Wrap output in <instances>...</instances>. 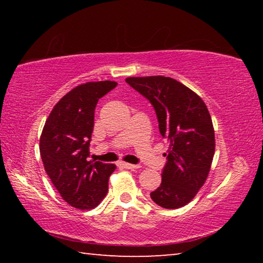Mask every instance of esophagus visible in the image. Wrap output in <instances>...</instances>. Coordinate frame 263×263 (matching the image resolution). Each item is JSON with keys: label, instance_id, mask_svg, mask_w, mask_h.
Returning <instances> with one entry per match:
<instances>
[{"label": "esophagus", "instance_id": "1", "mask_svg": "<svg viewBox=\"0 0 263 263\" xmlns=\"http://www.w3.org/2000/svg\"><path fill=\"white\" fill-rule=\"evenodd\" d=\"M119 166H122L123 168H125V169H137V168H139L138 164H132V163H127V162H119Z\"/></svg>", "mask_w": 263, "mask_h": 263}]
</instances>
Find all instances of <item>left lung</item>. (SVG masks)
Instances as JSON below:
<instances>
[{
	"label": "left lung",
	"mask_w": 263,
	"mask_h": 263,
	"mask_svg": "<svg viewBox=\"0 0 263 263\" xmlns=\"http://www.w3.org/2000/svg\"><path fill=\"white\" fill-rule=\"evenodd\" d=\"M125 81L153 105L159 130L169 144L159 188L151 198L159 206L179 209L205 183L215 154V130L205 103L172 78H127Z\"/></svg>",
	"instance_id": "1"
}]
</instances>
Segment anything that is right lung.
<instances>
[{
    "label": "right lung",
    "mask_w": 263,
    "mask_h": 263,
    "mask_svg": "<svg viewBox=\"0 0 263 263\" xmlns=\"http://www.w3.org/2000/svg\"><path fill=\"white\" fill-rule=\"evenodd\" d=\"M116 86L99 81L75 87L54 105L43 128L39 149L46 174L62 199L80 210L99 205L116 169L88 160L96 104Z\"/></svg>",
    "instance_id": "1"
}]
</instances>
